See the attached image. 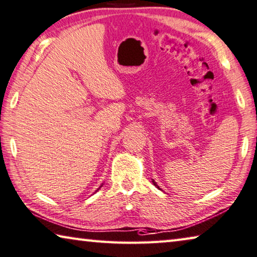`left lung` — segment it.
Listing matches in <instances>:
<instances>
[{"label": "left lung", "mask_w": 257, "mask_h": 257, "mask_svg": "<svg viewBox=\"0 0 257 257\" xmlns=\"http://www.w3.org/2000/svg\"><path fill=\"white\" fill-rule=\"evenodd\" d=\"M152 182H153V184H154V185H156V186L158 187V189H159V190H161V189H160V187H159V186H158V184H157V183H156V182H154L153 180H152Z\"/></svg>", "instance_id": "left-lung-1"}]
</instances>
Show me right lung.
I'll return each mask as SVG.
<instances>
[{"label": "right lung", "instance_id": "right-lung-1", "mask_svg": "<svg viewBox=\"0 0 257 257\" xmlns=\"http://www.w3.org/2000/svg\"><path fill=\"white\" fill-rule=\"evenodd\" d=\"M100 186H101V185H100ZM99 189H100V187H99ZM97 191H98V190H97Z\"/></svg>", "mask_w": 257, "mask_h": 257}]
</instances>
